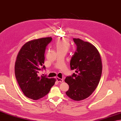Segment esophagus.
<instances>
[{
  "label": "esophagus",
  "instance_id": "obj_1",
  "mask_svg": "<svg viewBox=\"0 0 121 121\" xmlns=\"http://www.w3.org/2000/svg\"><path fill=\"white\" fill-rule=\"evenodd\" d=\"M56 80H57V82H63L64 80L60 78L59 77H56Z\"/></svg>",
  "mask_w": 121,
  "mask_h": 121
}]
</instances>
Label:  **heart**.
<instances>
[{"label":"heart","mask_w":121,"mask_h":121,"mask_svg":"<svg viewBox=\"0 0 121 121\" xmlns=\"http://www.w3.org/2000/svg\"><path fill=\"white\" fill-rule=\"evenodd\" d=\"M55 47L57 52L63 51L67 52L70 48V43L67 39H63L56 43Z\"/></svg>","instance_id":"b5f03b06"}]
</instances>
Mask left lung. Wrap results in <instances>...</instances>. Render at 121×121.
I'll use <instances>...</instances> for the list:
<instances>
[{
	"label": "left lung",
	"mask_w": 121,
	"mask_h": 121,
	"mask_svg": "<svg viewBox=\"0 0 121 121\" xmlns=\"http://www.w3.org/2000/svg\"><path fill=\"white\" fill-rule=\"evenodd\" d=\"M73 40L77 48L70 66L75 73L65 78L69 87L66 94L71 99L80 101L89 97L97 87L102 74V61L94 45L79 39Z\"/></svg>",
	"instance_id": "8db88e82"
}]
</instances>
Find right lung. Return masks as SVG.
<instances>
[{
  "label": "right lung",
  "instance_id": "right-lung-1",
  "mask_svg": "<svg viewBox=\"0 0 121 121\" xmlns=\"http://www.w3.org/2000/svg\"><path fill=\"white\" fill-rule=\"evenodd\" d=\"M51 37L32 40L22 47L17 57L14 67L16 79L26 97L34 100L46 95L55 84L54 78L39 75L45 69L43 65L44 54Z\"/></svg>",
  "mask_w": 121,
  "mask_h": 121
}]
</instances>
